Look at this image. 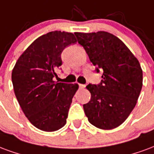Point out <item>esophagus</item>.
Returning <instances> with one entry per match:
<instances>
[{
  "mask_svg": "<svg viewBox=\"0 0 154 154\" xmlns=\"http://www.w3.org/2000/svg\"><path fill=\"white\" fill-rule=\"evenodd\" d=\"M79 88H85V85H82V84H79Z\"/></svg>",
  "mask_w": 154,
  "mask_h": 154,
  "instance_id": "obj_1",
  "label": "esophagus"
}]
</instances>
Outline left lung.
<instances>
[{
  "label": "left lung",
  "mask_w": 154,
  "mask_h": 154,
  "mask_svg": "<svg viewBox=\"0 0 154 154\" xmlns=\"http://www.w3.org/2000/svg\"><path fill=\"white\" fill-rule=\"evenodd\" d=\"M96 71L103 69L99 85L86 88L90 101L84 104L88 122L102 130H112L127 119L134 109L143 85L141 66L123 42L112 33L75 32Z\"/></svg>",
  "instance_id": "1"
}]
</instances>
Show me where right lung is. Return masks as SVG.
Returning a JSON list of instances; mask_svg holds the SVG:
<instances>
[{"mask_svg": "<svg viewBox=\"0 0 154 154\" xmlns=\"http://www.w3.org/2000/svg\"><path fill=\"white\" fill-rule=\"evenodd\" d=\"M77 40L72 32L53 31L39 37L23 51L12 70L14 94L36 128L56 131L66 125L77 84L54 81L61 52Z\"/></svg>", "mask_w": 154, "mask_h": 154, "instance_id": "obj_1", "label": "right lung"}]
</instances>
